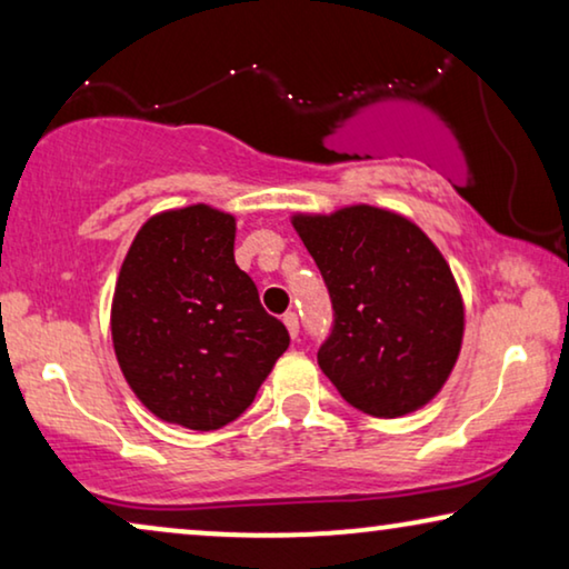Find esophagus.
<instances>
[{
	"label": "esophagus",
	"instance_id": "obj_1",
	"mask_svg": "<svg viewBox=\"0 0 569 569\" xmlns=\"http://www.w3.org/2000/svg\"><path fill=\"white\" fill-rule=\"evenodd\" d=\"M282 321H284V326H287V331H290V337H292V339H298V333H300V321H298V316H295L292 310H290V313H284Z\"/></svg>",
	"mask_w": 569,
	"mask_h": 569
}]
</instances>
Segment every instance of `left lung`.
I'll return each mask as SVG.
<instances>
[{
  "label": "left lung",
  "mask_w": 569,
  "mask_h": 569,
  "mask_svg": "<svg viewBox=\"0 0 569 569\" xmlns=\"http://www.w3.org/2000/svg\"><path fill=\"white\" fill-rule=\"evenodd\" d=\"M321 269L333 331L318 349L323 376L370 417L422 409L448 383L466 308L446 256L409 217L372 204L290 217Z\"/></svg>",
  "instance_id": "left-lung-1"
}]
</instances>
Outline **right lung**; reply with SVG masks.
<instances>
[{"mask_svg":"<svg viewBox=\"0 0 569 569\" xmlns=\"http://www.w3.org/2000/svg\"><path fill=\"white\" fill-rule=\"evenodd\" d=\"M236 217L209 204L152 214L131 240L111 302L113 352L162 422L209 432L243 415L290 347L236 263Z\"/></svg>","mask_w":569,"mask_h":569,"instance_id":"1","label":"right lung"}]
</instances>
